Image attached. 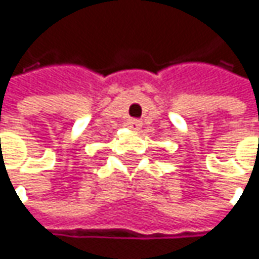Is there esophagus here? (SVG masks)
<instances>
[{
	"label": "esophagus",
	"instance_id": "1",
	"mask_svg": "<svg viewBox=\"0 0 259 259\" xmlns=\"http://www.w3.org/2000/svg\"><path fill=\"white\" fill-rule=\"evenodd\" d=\"M127 126H129L132 130H139L142 127V123H141V120H138V118H132L127 121Z\"/></svg>",
	"mask_w": 259,
	"mask_h": 259
}]
</instances>
